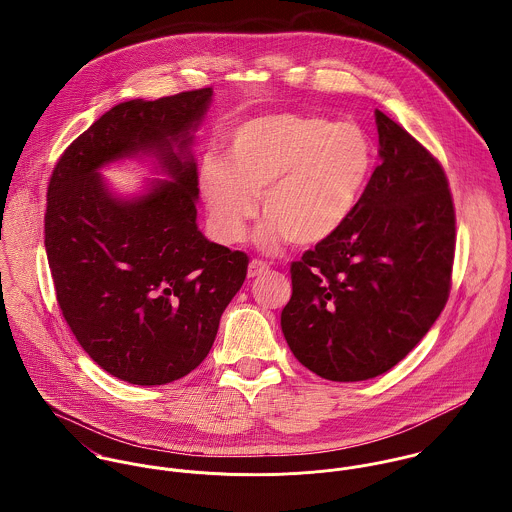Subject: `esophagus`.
Instances as JSON below:
<instances>
[{"mask_svg": "<svg viewBox=\"0 0 512 512\" xmlns=\"http://www.w3.org/2000/svg\"><path fill=\"white\" fill-rule=\"evenodd\" d=\"M264 272H268V264H266V262H262V260H252V262L248 264V278H256V276H260V274H264Z\"/></svg>", "mask_w": 512, "mask_h": 512, "instance_id": "obj_1", "label": "esophagus"}]
</instances>
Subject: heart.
I'll return each mask as SVG.
<instances>
[{"mask_svg": "<svg viewBox=\"0 0 512 512\" xmlns=\"http://www.w3.org/2000/svg\"><path fill=\"white\" fill-rule=\"evenodd\" d=\"M370 171L372 146L357 124L278 112L234 128L226 159L205 155L199 187L211 228L226 244L244 238L262 195L268 217L254 240L276 250L286 240L295 246L329 240L357 209Z\"/></svg>", "mask_w": 512, "mask_h": 512, "instance_id": "1", "label": "heart"}]
</instances>
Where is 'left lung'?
<instances>
[{
  "mask_svg": "<svg viewBox=\"0 0 512 512\" xmlns=\"http://www.w3.org/2000/svg\"><path fill=\"white\" fill-rule=\"evenodd\" d=\"M380 165L329 240L292 264L282 331L321 378L359 382L398 365L447 301L455 211L438 159L374 110Z\"/></svg>",
  "mask_w": 512,
  "mask_h": 512,
  "instance_id": "left-lung-1",
  "label": "left lung"
}]
</instances>
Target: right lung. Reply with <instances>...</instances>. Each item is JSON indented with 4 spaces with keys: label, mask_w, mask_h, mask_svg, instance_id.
Listing matches in <instances>:
<instances>
[{
    "label": "right lung",
    "mask_w": 512,
    "mask_h": 512,
    "mask_svg": "<svg viewBox=\"0 0 512 512\" xmlns=\"http://www.w3.org/2000/svg\"><path fill=\"white\" fill-rule=\"evenodd\" d=\"M211 102L213 88L122 102L51 175L45 250L63 317L88 357L130 384H167L201 365L246 278L248 256L197 226L191 146ZM130 156H153L166 179L120 198L99 169Z\"/></svg>",
    "instance_id": "add662e5"
}]
</instances>
